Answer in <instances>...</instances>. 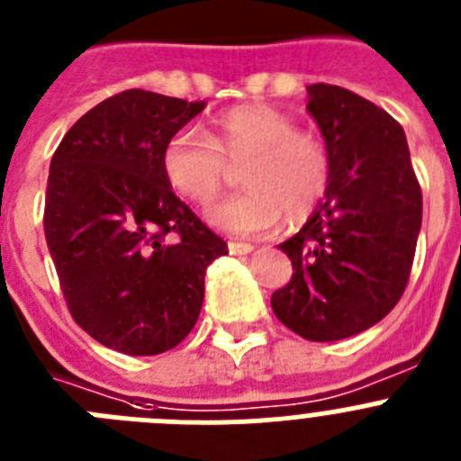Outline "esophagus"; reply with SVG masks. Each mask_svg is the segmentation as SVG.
<instances>
[{
  "label": "esophagus",
  "instance_id": "obj_1",
  "mask_svg": "<svg viewBox=\"0 0 461 461\" xmlns=\"http://www.w3.org/2000/svg\"><path fill=\"white\" fill-rule=\"evenodd\" d=\"M228 251H230L233 256L251 254V251H254V244H249V242H228Z\"/></svg>",
  "mask_w": 461,
  "mask_h": 461
}]
</instances>
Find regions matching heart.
I'll use <instances>...</instances> for the list:
<instances>
[{
  "mask_svg": "<svg viewBox=\"0 0 461 461\" xmlns=\"http://www.w3.org/2000/svg\"><path fill=\"white\" fill-rule=\"evenodd\" d=\"M242 167L244 194L207 210V221L230 235H270L281 223L312 217L332 177L330 149L319 136L297 131L293 117L267 105H242L214 120L205 136L180 131L161 149V173L182 198L207 205Z\"/></svg>",
  "mask_w": 461,
  "mask_h": 461,
  "instance_id": "b5f03b06",
  "label": "heart"
}]
</instances>
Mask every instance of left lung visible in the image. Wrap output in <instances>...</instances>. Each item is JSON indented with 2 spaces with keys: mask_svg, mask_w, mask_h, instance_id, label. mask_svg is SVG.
Wrapping results in <instances>:
<instances>
[{
  "mask_svg": "<svg viewBox=\"0 0 461 461\" xmlns=\"http://www.w3.org/2000/svg\"><path fill=\"white\" fill-rule=\"evenodd\" d=\"M307 110L332 158L328 194L279 249L293 276L272 312L309 341L360 335L393 312L409 284L422 191L406 133L383 108L337 85L307 87Z\"/></svg>",
  "mask_w": 461,
  "mask_h": 461,
  "instance_id": "obj_1",
  "label": "left lung"
}]
</instances>
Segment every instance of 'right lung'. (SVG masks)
I'll use <instances>...</instances> for the list:
<instances>
[{"label":"right lung","mask_w":461,"mask_h":461,"mask_svg":"<svg viewBox=\"0 0 461 461\" xmlns=\"http://www.w3.org/2000/svg\"><path fill=\"white\" fill-rule=\"evenodd\" d=\"M205 101L126 89L94 105L52 154L46 242L68 312L126 356H157L194 330L205 270L228 254L161 173V149Z\"/></svg>","instance_id":"1"}]
</instances>
